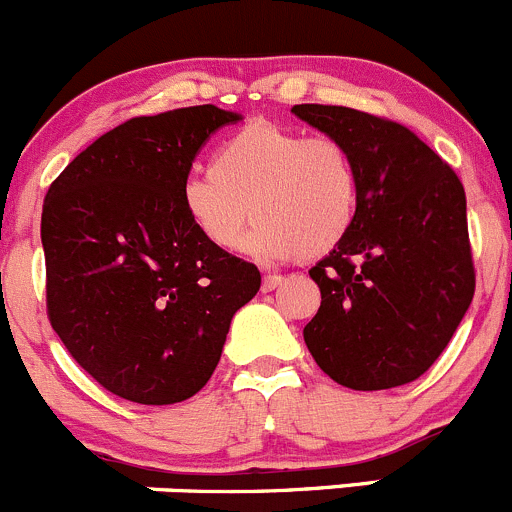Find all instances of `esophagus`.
Wrapping results in <instances>:
<instances>
[{
	"label": "esophagus",
	"mask_w": 512,
	"mask_h": 512,
	"mask_svg": "<svg viewBox=\"0 0 512 512\" xmlns=\"http://www.w3.org/2000/svg\"><path fill=\"white\" fill-rule=\"evenodd\" d=\"M283 283V276H278V273H268V276H263V283H261V291L268 293L273 291V288H278Z\"/></svg>",
	"instance_id": "obj_1"
}]
</instances>
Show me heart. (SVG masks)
I'll use <instances>...</instances> for the list:
<instances>
[{
  "mask_svg": "<svg viewBox=\"0 0 512 512\" xmlns=\"http://www.w3.org/2000/svg\"><path fill=\"white\" fill-rule=\"evenodd\" d=\"M358 199L356 161L341 141L273 121L246 124L209 171H191L179 186L186 221L214 249L234 251L256 219L246 251L263 261L331 254L356 221Z\"/></svg>",
  "mask_w": 512,
  "mask_h": 512,
  "instance_id": "b5f03b06",
  "label": "heart"
}]
</instances>
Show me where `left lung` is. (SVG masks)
I'll return each instance as SVG.
<instances>
[{"instance_id": "obj_1", "label": "left lung", "mask_w": 512, "mask_h": 512, "mask_svg": "<svg viewBox=\"0 0 512 512\" xmlns=\"http://www.w3.org/2000/svg\"><path fill=\"white\" fill-rule=\"evenodd\" d=\"M293 114L351 151L361 181L346 239L311 268L321 308L303 341L353 391L416 381L443 353L475 291L465 191L411 129L348 106Z\"/></svg>"}]
</instances>
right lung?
<instances>
[{
  "label": "right lung",
  "mask_w": 512,
  "mask_h": 512,
  "mask_svg": "<svg viewBox=\"0 0 512 512\" xmlns=\"http://www.w3.org/2000/svg\"><path fill=\"white\" fill-rule=\"evenodd\" d=\"M239 119L214 104L136 116L86 146L49 186V321L114 396L169 406L199 393L231 318L261 288L254 263L206 244L179 204L204 141Z\"/></svg>",
  "instance_id": "obj_1"
}]
</instances>
